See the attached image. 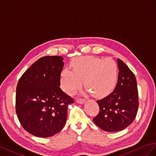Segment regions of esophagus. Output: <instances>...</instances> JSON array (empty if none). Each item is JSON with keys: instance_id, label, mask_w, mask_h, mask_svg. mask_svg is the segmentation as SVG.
Segmentation results:
<instances>
[{"instance_id": "obj_1", "label": "esophagus", "mask_w": 156, "mask_h": 156, "mask_svg": "<svg viewBox=\"0 0 156 156\" xmlns=\"http://www.w3.org/2000/svg\"><path fill=\"white\" fill-rule=\"evenodd\" d=\"M76 102L78 103H79V104H83V103H85V101H86V100L85 99H80V98H78V99L76 100Z\"/></svg>"}]
</instances>
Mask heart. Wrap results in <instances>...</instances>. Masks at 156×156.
<instances>
[{"mask_svg": "<svg viewBox=\"0 0 156 156\" xmlns=\"http://www.w3.org/2000/svg\"><path fill=\"white\" fill-rule=\"evenodd\" d=\"M70 65L73 70L65 68L60 74L61 87L69 94L79 90L82 80L84 87L97 98L108 96L116 87L118 66L112 59L82 56L74 59Z\"/></svg>", "mask_w": 156, "mask_h": 156, "instance_id": "1", "label": "heart"}]
</instances>
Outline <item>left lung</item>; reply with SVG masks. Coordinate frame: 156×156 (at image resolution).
Segmentation results:
<instances>
[{
    "mask_svg": "<svg viewBox=\"0 0 156 156\" xmlns=\"http://www.w3.org/2000/svg\"><path fill=\"white\" fill-rule=\"evenodd\" d=\"M118 81L113 92L99 101V113L93 119L96 126L105 131H122L134 121L139 107L135 74L119 59Z\"/></svg>",
    "mask_w": 156,
    "mask_h": 156,
    "instance_id": "left-lung-1",
    "label": "left lung"
}]
</instances>
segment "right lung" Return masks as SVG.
Instances as JSON below:
<instances>
[{
    "instance_id": "1",
    "label": "right lung",
    "mask_w": 156,
    "mask_h": 156,
    "mask_svg": "<svg viewBox=\"0 0 156 156\" xmlns=\"http://www.w3.org/2000/svg\"><path fill=\"white\" fill-rule=\"evenodd\" d=\"M63 65L61 56L41 57L17 83V118L24 129L35 136H53L65 125L68 106L74 101L59 87Z\"/></svg>"
}]
</instances>
